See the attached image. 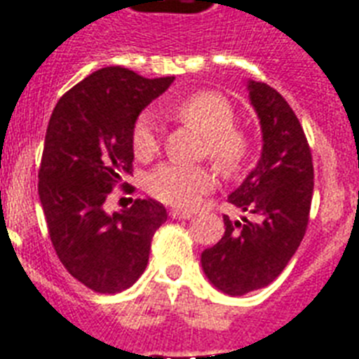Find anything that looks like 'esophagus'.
Segmentation results:
<instances>
[{
	"label": "esophagus",
	"instance_id": "34e87169",
	"mask_svg": "<svg viewBox=\"0 0 359 359\" xmlns=\"http://www.w3.org/2000/svg\"><path fill=\"white\" fill-rule=\"evenodd\" d=\"M169 216H171L173 219H190L191 212H188V210H177V208H173V210L169 212Z\"/></svg>",
	"mask_w": 359,
	"mask_h": 359
}]
</instances>
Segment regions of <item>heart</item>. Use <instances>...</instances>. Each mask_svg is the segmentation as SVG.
<instances>
[{
    "label": "heart",
    "mask_w": 359,
    "mask_h": 359,
    "mask_svg": "<svg viewBox=\"0 0 359 359\" xmlns=\"http://www.w3.org/2000/svg\"><path fill=\"white\" fill-rule=\"evenodd\" d=\"M175 119L205 135V152L219 168L233 173L248 154V140L236 130L235 109L219 93L201 91L190 95L171 109ZM132 149L140 160L156 154L158 137L149 117H141L132 130ZM214 186L212 171L205 165L162 163L147 177V190L154 199L171 207L190 208Z\"/></svg>",
    "instance_id": "heart-1"
}]
</instances>
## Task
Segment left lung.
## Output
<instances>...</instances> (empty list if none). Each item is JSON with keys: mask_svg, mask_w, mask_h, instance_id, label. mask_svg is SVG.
Returning a JSON list of instances; mask_svg holds the SVG:
<instances>
[{"mask_svg": "<svg viewBox=\"0 0 359 359\" xmlns=\"http://www.w3.org/2000/svg\"><path fill=\"white\" fill-rule=\"evenodd\" d=\"M248 91L261 123L262 151L229 203L257 222L224 216L222 240L201 253L208 281L229 296L262 289L283 272L306 235L313 197L311 149L292 108L262 81L248 80Z\"/></svg>", "mask_w": 359, "mask_h": 359, "instance_id": "obj_1", "label": "left lung"}]
</instances>
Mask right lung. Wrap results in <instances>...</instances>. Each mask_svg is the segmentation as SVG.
I'll use <instances>...</instances> for the list:
<instances>
[{"instance_id": "obj_1", "label": "right lung", "mask_w": 359, "mask_h": 359, "mask_svg": "<svg viewBox=\"0 0 359 359\" xmlns=\"http://www.w3.org/2000/svg\"><path fill=\"white\" fill-rule=\"evenodd\" d=\"M173 80L106 67L65 93L48 123L39 169L48 233L70 276L95 292L132 287L149 262L152 236L168 219L154 199H135L114 214L104 203L132 175L135 121Z\"/></svg>"}]
</instances>
